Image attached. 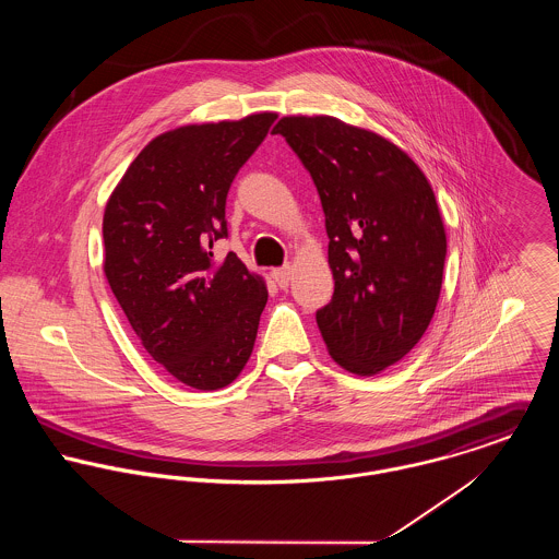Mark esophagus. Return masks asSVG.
Wrapping results in <instances>:
<instances>
[{
	"label": "esophagus",
	"instance_id": "34e87169",
	"mask_svg": "<svg viewBox=\"0 0 559 559\" xmlns=\"http://www.w3.org/2000/svg\"><path fill=\"white\" fill-rule=\"evenodd\" d=\"M271 277L277 282V286H280V288H286V286H288V282H290V277H293V269H290V266L273 269V271H271Z\"/></svg>",
	"mask_w": 559,
	"mask_h": 559
}]
</instances>
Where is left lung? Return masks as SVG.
<instances>
[{"instance_id":"1","label":"left lung","mask_w":559,"mask_h":559,"mask_svg":"<svg viewBox=\"0 0 559 559\" xmlns=\"http://www.w3.org/2000/svg\"><path fill=\"white\" fill-rule=\"evenodd\" d=\"M286 138L319 189L335 290L317 312L329 355L372 377L424 335L443 284L445 228L435 191L400 146L333 116H284Z\"/></svg>"}]
</instances>
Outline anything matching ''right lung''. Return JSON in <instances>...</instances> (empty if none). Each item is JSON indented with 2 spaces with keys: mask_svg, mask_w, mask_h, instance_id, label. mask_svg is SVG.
<instances>
[{
  "mask_svg": "<svg viewBox=\"0 0 559 559\" xmlns=\"http://www.w3.org/2000/svg\"><path fill=\"white\" fill-rule=\"evenodd\" d=\"M275 118L260 111L160 133L105 206L111 293L148 355L193 390L230 385L253 350L266 284L233 251L217 260L213 242L228 237V189Z\"/></svg>",
  "mask_w": 559,
  "mask_h": 559,
  "instance_id": "add662e5",
  "label": "right lung"
}]
</instances>
